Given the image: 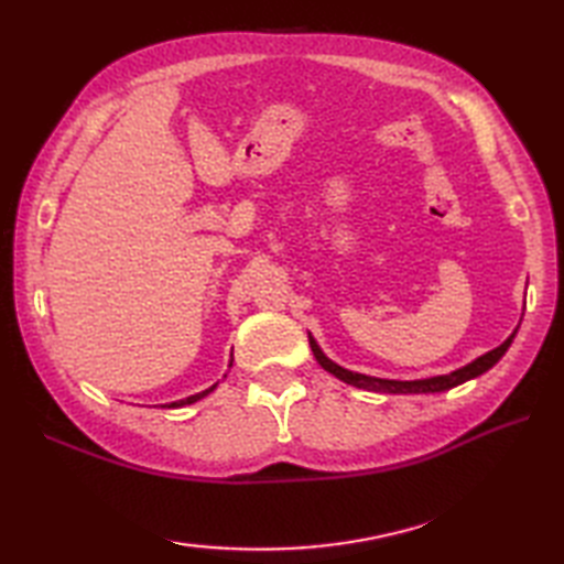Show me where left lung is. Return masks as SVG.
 <instances>
[{
	"label": "left lung",
	"instance_id": "8db88e82",
	"mask_svg": "<svg viewBox=\"0 0 564 564\" xmlns=\"http://www.w3.org/2000/svg\"><path fill=\"white\" fill-rule=\"evenodd\" d=\"M517 334V332H513ZM513 334L505 341L499 344L497 349L487 351L485 356L475 358L473 364H467L458 370H453V373L448 376H434V378H424V380H388V378H373V376H364V373H354V370H346L341 366H337L334 361H329V358L322 354V349L317 346V341L310 337V349H313L317 364L327 370V373H332L334 378H339L344 382H349V386L354 388H364V390H370V392H386V394H426V392H443V390H451L455 386H460V382L470 380V378H477L482 376L485 370L492 368L501 356L507 354V349L513 341Z\"/></svg>",
	"mask_w": 564,
	"mask_h": 564
}]
</instances>
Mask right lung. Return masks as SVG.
Segmentation results:
<instances>
[{
  "mask_svg": "<svg viewBox=\"0 0 564 564\" xmlns=\"http://www.w3.org/2000/svg\"><path fill=\"white\" fill-rule=\"evenodd\" d=\"M232 366V364H230ZM215 390V386L213 388H208V390H203V392H198V394H191V398H186V400H178V402H172V404H166V406H172V410H174V406H184V404H194V402H198V400H203V398H206V394L208 392H213Z\"/></svg>",
  "mask_w": 564,
  "mask_h": 564,
  "instance_id": "obj_1",
  "label": "right lung"
}]
</instances>
